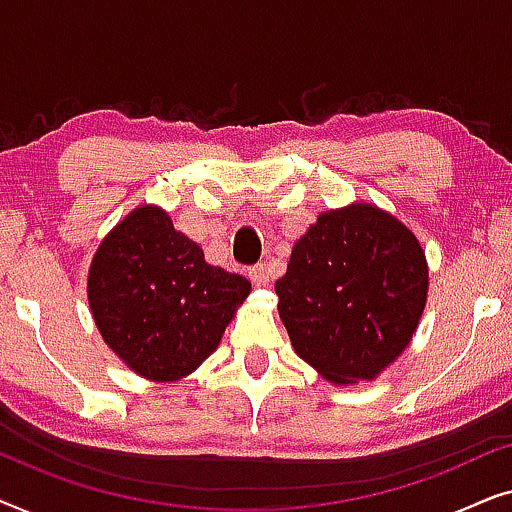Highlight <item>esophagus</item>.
Returning a JSON list of instances; mask_svg holds the SVG:
<instances>
[{
    "label": "esophagus",
    "instance_id": "34e87169",
    "mask_svg": "<svg viewBox=\"0 0 512 512\" xmlns=\"http://www.w3.org/2000/svg\"><path fill=\"white\" fill-rule=\"evenodd\" d=\"M249 279L254 282L256 286H265L270 282V270H268V263H256L249 268Z\"/></svg>",
    "mask_w": 512,
    "mask_h": 512
}]
</instances>
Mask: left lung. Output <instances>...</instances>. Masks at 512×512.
I'll return each mask as SVG.
<instances>
[{
  "instance_id": "left-lung-1",
  "label": "left lung",
  "mask_w": 512,
  "mask_h": 512,
  "mask_svg": "<svg viewBox=\"0 0 512 512\" xmlns=\"http://www.w3.org/2000/svg\"><path fill=\"white\" fill-rule=\"evenodd\" d=\"M426 289L417 237L373 205L321 214L275 282L293 349L335 384L373 380L408 347Z\"/></svg>"
}]
</instances>
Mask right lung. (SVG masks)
I'll return each mask as SVG.
<instances>
[{
    "mask_svg": "<svg viewBox=\"0 0 512 512\" xmlns=\"http://www.w3.org/2000/svg\"><path fill=\"white\" fill-rule=\"evenodd\" d=\"M249 291L247 277L209 265L198 244L151 205L104 237L88 272V303L102 338L156 382L198 368Z\"/></svg>",
    "mask_w": 512,
    "mask_h": 512,
    "instance_id": "obj_1",
    "label": "right lung"
}]
</instances>
